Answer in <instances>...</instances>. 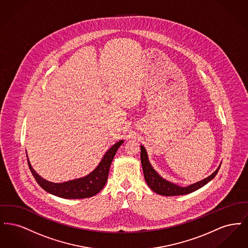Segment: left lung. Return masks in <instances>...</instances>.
Wrapping results in <instances>:
<instances>
[{
    "mask_svg": "<svg viewBox=\"0 0 248 248\" xmlns=\"http://www.w3.org/2000/svg\"><path fill=\"white\" fill-rule=\"evenodd\" d=\"M141 148V153H140V160H141L142 169L144 173V177L149 185V187L154 190V192L165 195V196H176V195H184L188 194L190 192H193L195 190L202 188L205 184H207L210 180H212L214 177L218 172V168L213 173L211 176H209L202 180H201L197 183H194L192 185H189L188 187H179L175 185L174 183H171L167 180L164 179L163 177H160L156 171L153 168V166L150 164L149 159H148V154L143 146H140Z\"/></svg>",
    "mask_w": 248,
    "mask_h": 248,
    "instance_id": "left-lung-1",
    "label": "left lung"
}]
</instances>
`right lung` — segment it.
I'll use <instances>...</instances> for the list:
<instances>
[{"mask_svg": "<svg viewBox=\"0 0 248 248\" xmlns=\"http://www.w3.org/2000/svg\"><path fill=\"white\" fill-rule=\"evenodd\" d=\"M123 143V140H120L116 144H114L107 152L99 165H97L94 171L91 172L89 175L82 178L73 179L63 183H53L40 177L31 167L29 159H27L31 174L33 175L37 183L45 190H46L51 194L65 199H83L94 196L104 188L108 176L110 164L119 147Z\"/></svg>", "mask_w": 248, "mask_h": 248, "instance_id": "1", "label": "right lung"}]
</instances>
